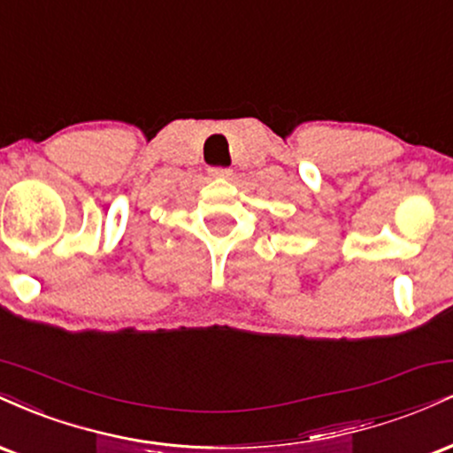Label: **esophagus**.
<instances>
[{
    "label": "esophagus",
    "instance_id": "obj_1",
    "mask_svg": "<svg viewBox=\"0 0 453 453\" xmlns=\"http://www.w3.org/2000/svg\"><path fill=\"white\" fill-rule=\"evenodd\" d=\"M209 174L212 179H230L232 170L230 168H221V165H215V168L209 170Z\"/></svg>",
    "mask_w": 453,
    "mask_h": 453
}]
</instances>
